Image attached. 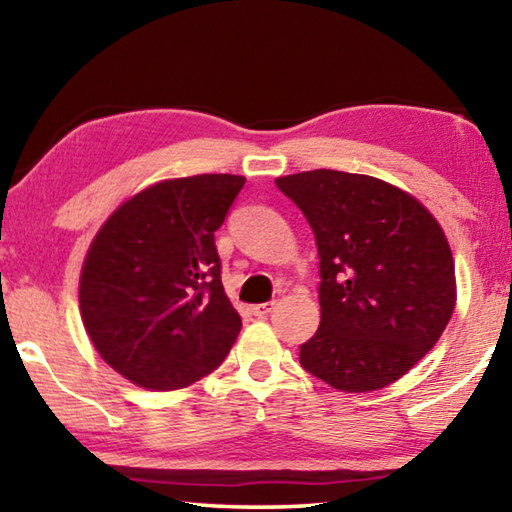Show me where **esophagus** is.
Listing matches in <instances>:
<instances>
[{"label":"esophagus","instance_id":"34e87169","mask_svg":"<svg viewBox=\"0 0 512 512\" xmlns=\"http://www.w3.org/2000/svg\"><path fill=\"white\" fill-rule=\"evenodd\" d=\"M273 309H275V302H262V305H255V307H253V316L264 318V316L271 314Z\"/></svg>","mask_w":512,"mask_h":512}]
</instances>
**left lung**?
I'll return each mask as SVG.
<instances>
[{
  "instance_id": "1",
  "label": "left lung",
  "mask_w": 512,
  "mask_h": 512,
  "mask_svg": "<svg viewBox=\"0 0 512 512\" xmlns=\"http://www.w3.org/2000/svg\"><path fill=\"white\" fill-rule=\"evenodd\" d=\"M318 248L320 325L300 345L311 375L345 393L393 384L427 354L456 305L452 250L411 194L361 173L275 180Z\"/></svg>"
}]
</instances>
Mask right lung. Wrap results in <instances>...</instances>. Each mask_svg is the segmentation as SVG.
Listing matches in <instances>:
<instances>
[{"instance_id":"obj_1","label":"right lung","mask_w":512,"mask_h":512,"mask_svg":"<svg viewBox=\"0 0 512 512\" xmlns=\"http://www.w3.org/2000/svg\"><path fill=\"white\" fill-rule=\"evenodd\" d=\"M244 183L230 173L162 180L94 237L81 271L83 325L133 384L185 388L228 357L241 318L223 291L214 232Z\"/></svg>"}]
</instances>
